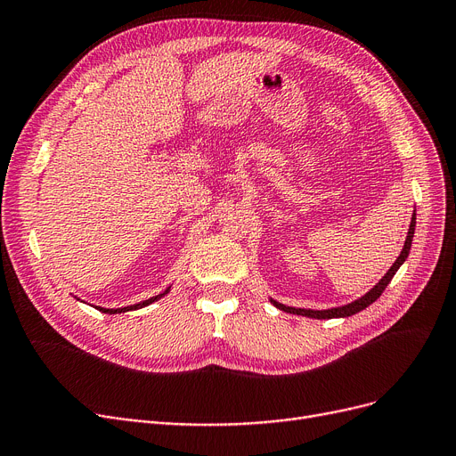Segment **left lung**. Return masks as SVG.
<instances>
[{
	"label": "left lung",
	"instance_id": "left-lung-1",
	"mask_svg": "<svg viewBox=\"0 0 456 456\" xmlns=\"http://www.w3.org/2000/svg\"><path fill=\"white\" fill-rule=\"evenodd\" d=\"M413 233H415V209H413V215H411V223H410V228H408V235H406V241H404V247L403 250H400L398 258L395 260V264L389 267V271L386 273L384 277L379 279V282H376L374 288H370L365 296L357 297L355 301L352 303H346L342 306H333V308H325V311H313V308H296V306H288V305H282L275 299H271V303L275 305L279 311H284V313H289V314H297V316H306V318H316V320H331V318H348V316H354L357 313H361L362 308H367L369 305H372L381 294H384V289L387 288V284L391 282V279L395 277V273L398 271V267L403 265L408 258L410 254V248H411V241H413Z\"/></svg>",
	"mask_w": 456,
	"mask_h": 456
}]
</instances>
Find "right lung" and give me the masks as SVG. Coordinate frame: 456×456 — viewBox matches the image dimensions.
<instances>
[{"mask_svg":"<svg viewBox=\"0 0 456 456\" xmlns=\"http://www.w3.org/2000/svg\"><path fill=\"white\" fill-rule=\"evenodd\" d=\"M170 288L172 286H168L165 291H162V294H159V296H153V297H150V299H145V301H142V303H136V305H131V306H121V308H102V306H95L97 311H101V313H106V314H121V313H129V311H136V308H143V306H148V305H151V303H155V301H159L160 297H165L168 291H170Z\"/></svg>","mask_w":456,"mask_h":456,"instance_id":"right-lung-1","label":"right lung"}]
</instances>
